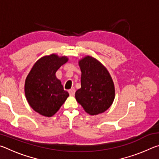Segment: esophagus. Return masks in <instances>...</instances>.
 Listing matches in <instances>:
<instances>
[{
  "mask_svg": "<svg viewBox=\"0 0 159 159\" xmlns=\"http://www.w3.org/2000/svg\"><path fill=\"white\" fill-rule=\"evenodd\" d=\"M75 92H76V90H75L74 89H71V90H69V95H71V96H74L75 95Z\"/></svg>",
  "mask_w": 159,
  "mask_h": 159,
  "instance_id": "esophagus-1",
  "label": "esophagus"
}]
</instances>
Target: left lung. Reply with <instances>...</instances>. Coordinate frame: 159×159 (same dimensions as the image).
<instances>
[{"label": "left lung", "instance_id": "8db88e82", "mask_svg": "<svg viewBox=\"0 0 159 159\" xmlns=\"http://www.w3.org/2000/svg\"><path fill=\"white\" fill-rule=\"evenodd\" d=\"M81 88L75 93L76 101L90 115H98L108 109L114 102L115 88L106 67L90 56L79 61Z\"/></svg>", "mask_w": 159, "mask_h": 159}]
</instances>
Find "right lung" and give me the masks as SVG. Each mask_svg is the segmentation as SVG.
Wrapping results in <instances>:
<instances>
[{
	"label": "right lung",
	"mask_w": 159,
	"mask_h": 159,
	"mask_svg": "<svg viewBox=\"0 0 159 159\" xmlns=\"http://www.w3.org/2000/svg\"><path fill=\"white\" fill-rule=\"evenodd\" d=\"M67 61L66 56H44L34 64L26 77L25 92L28 103L44 116L55 114L69 95L55 76L58 69Z\"/></svg>",
	"instance_id": "right-lung-1"
}]
</instances>
